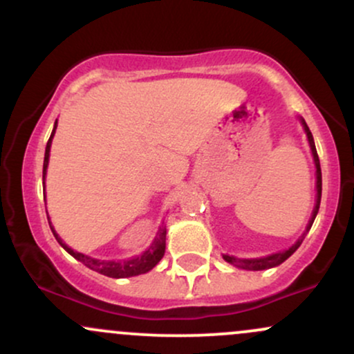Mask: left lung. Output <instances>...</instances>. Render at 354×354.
I'll use <instances>...</instances> for the list:
<instances>
[{
	"label": "left lung",
	"instance_id": "1",
	"mask_svg": "<svg viewBox=\"0 0 354 354\" xmlns=\"http://www.w3.org/2000/svg\"><path fill=\"white\" fill-rule=\"evenodd\" d=\"M301 124L304 128V131H306V136H308V141H310V146H311V153H313V158H315V165H316V205H315V209H313V214H311V219L310 223H308L306 226V233L310 231L313 221H315L316 214H318V209H319V203H321V166H319V158H318V153H316V146H315V141H313V135L310 131V128H308V124L304 123V120L301 118ZM306 233L303 234L301 238L298 239V241L295 243L293 246L290 248V250L286 251H279V253H274V254H270V256H265V258H253V259H241V258H234V256H230V254H223V258H225V261H228L230 265L236 266V268H241V270H251V271H261V270H270V268H274L278 265H281L283 261H286L288 258H290L291 254L295 253L296 250H298L299 245L303 243L304 236H306Z\"/></svg>",
	"mask_w": 354,
	"mask_h": 354
}]
</instances>
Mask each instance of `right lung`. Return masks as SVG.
Returning <instances> with one entry per match:
<instances>
[{"mask_svg":"<svg viewBox=\"0 0 354 354\" xmlns=\"http://www.w3.org/2000/svg\"><path fill=\"white\" fill-rule=\"evenodd\" d=\"M56 126H58V121L55 123V128H53L50 140H48V143H46V151H44L43 185H44V176H46L48 161H50V148H51L53 136H55V131H56ZM48 221H50V219H48ZM50 228L53 231V234H55L56 241H58L59 245L73 256V258L78 259V261L83 263L84 266H88L89 270L98 271V273L109 276V278H129V276H138V274L148 273V271L153 270V268L160 263V259L163 258L165 248H166V228H161L160 231H158L153 245L149 246L143 254L135 256V258H131V259H123V261H104V259L89 258V256H86V254L71 250V248L58 236V233H56L55 228L51 226V221H50Z\"/></svg>","mask_w":354,"mask_h":354,"instance_id":"obj_1","label":"right lung"}]
</instances>
